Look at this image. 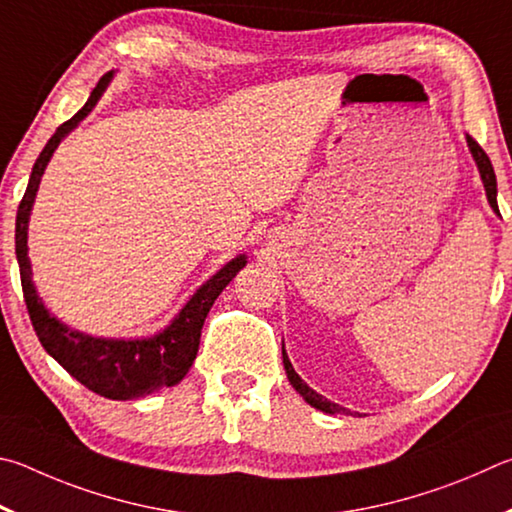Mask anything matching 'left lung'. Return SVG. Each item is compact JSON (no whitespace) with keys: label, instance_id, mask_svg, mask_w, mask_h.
Wrapping results in <instances>:
<instances>
[{"label":"left lung","instance_id":"left-lung-1","mask_svg":"<svg viewBox=\"0 0 512 512\" xmlns=\"http://www.w3.org/2000/svg\"><path fill=\"white\" fill-rule=\"evenodd\" d=\"M465 139H468V146H470L472 157H474V161H477V168H479V173H481L483 186H486V195H488V202L492 206V211L499 213V206H497V177H495V168H492V164H490V157L486 155V150H483L479 143L470 137V134ZM283 366H285V373H288L290 384L301 393L303 400H306L308 405H312L315 409L326 411V414H348L344 407L335 405V402H330L324 396H319L315 389H310L308 384L299 378V373L292 369V364L288 360V353H285V348H283Z\"/></svg>","mask_w":512,"mask_h":512}]
</instances>
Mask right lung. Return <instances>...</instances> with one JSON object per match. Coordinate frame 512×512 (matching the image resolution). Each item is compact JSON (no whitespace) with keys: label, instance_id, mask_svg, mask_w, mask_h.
<instances>
[{"label":"right lung","instance_id":"obj_1","mask_svg":"<svg viewBox=\"0 0 512 512\" xmlns=\"http://www.w3.org/2000/svg\"><path fill=\"white\" fill-rule=\"evenodd\" d=\"M112 80V71L98 80L92 96L80 110L65 121L56 130V134L42 148L40 157L35 159L29 186L17 206L15 220V254L20 263V279L22 292L29 310L31 324L35 328L40 344L44 346L53 360L65 369L71 378H76L80 384H85L89 391L110 400H130L143 398L150 393H157L166 387L182 382L188 369L193 366V360L200 348V335L204 319L209 315L213 301L220 297V292L227 288L229 281L245 267L247 258L240 254L215 272L200 290H197L186 306L179 310V315L173 319L166 330L148 339H98L92 335H83L78 330L67 328L58 321L51 312L44 308L42 299L35 292L31 281V263H29V247H26V229H29L31 206L38 193L40 179L44 168H47L53 150L76 125L92 112V107L98 103L103 89Z\"/></svg>","mask_w":512,"mask_h":512}]
</instances>
